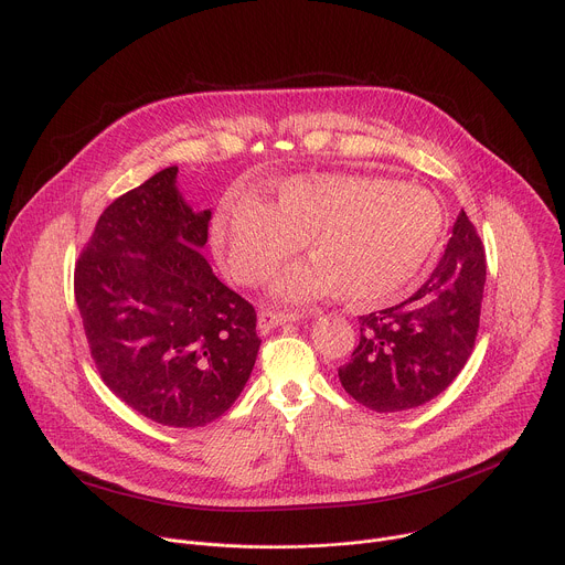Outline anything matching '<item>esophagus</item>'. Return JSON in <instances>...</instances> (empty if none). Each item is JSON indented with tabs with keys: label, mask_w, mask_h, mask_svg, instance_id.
I'll return each instance as SVG.
<instances>
[{
	"label": "esophagus",
	"mask_w": 565,
	"mask_h": 565,
	"mask_svg": "<svg viewBox=\"0 0 565 565\" xmlns=\"http://www.w3.org/2000/svg\"><path fill=\"white\" fill-rule=\"evenodd\" d=\"M303 317V312H299V310H275V308H264V310H259V329L262 331H270V329H275V327H281V324H286V321H297V319H301Z\"/></svg>",
	"instance_id": "obj_1"
}]
</instances>
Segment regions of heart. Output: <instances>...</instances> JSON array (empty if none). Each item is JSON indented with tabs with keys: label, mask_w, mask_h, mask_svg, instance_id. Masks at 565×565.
<instances>
[{
	"label": "heart",
	"mask_w": 565,
	"mask_h": 565,
	"mask_svg": "<svg viewBox=\"0 0 565 565\" xmlns=\"http://www.w3.org/2000/svg\"><path fill=\"white\" fill-rule=\"evenodd\" d=\"M270 203L227 196L212 244L230 275L257 286L303 241L310 262L275 284L281 299L335 295L349 303L397 297L440 246L445 212L425 188L366 174H306L277 183Z\"/></svg>",
	"instance_id": "1"
}]
</instances>
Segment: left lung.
<instances>
[{
    "label": "left lung",
    "mask_w": 565,
    "mask_h": 565,
    "mask_svg": "<svg viewBox=\"0 0 565 565\" xmlns=\"http://www.w3.org/2000/svg\"><path fill=\"white\" fill-rule=\"evenodd\" d=\"M482 286L486 248L462 210L418 292L360 317V344L338 369L347 393L377 414L407 412L443 393L473 351Z\"/></svg>",
    "instance_id": "8db88e82"
}]
</instances>
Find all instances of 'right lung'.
Segmentation results:
<instances>
[{"label":"right lung","mask_w":565,"mask_h":565,"mask_svg":"<svg viewBox=\"0 0 565 565\" xmlns=\"http://www.w3.org/2000/svg\"><path fill=\"white\" fill-rule=\"evenodd\" d=\"M166 168L118 196L75 262L73 292L103 382L140 416L203 427L244 391L257 312L201 255L212 212H194Z\"/></svg>","instance_id":"right-lung-1"}]
</instances>
